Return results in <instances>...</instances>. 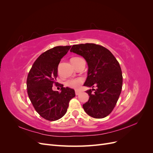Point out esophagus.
<instances>
[{
  "label": "esophagus",
  "instance_id": "obj_1",
  "mask_svg": "<svg viewBox=\"0 0 153 153\" xmlns=\"http://www.w3.org/2000/svg\"><path fill=\"white\" fill-rule=\"evenodd\" d=\"M81 93V91H75V94L76 95H79Z\"/></svg>",
  "mask_w": 153,
  "mask_h": 153
}]
</instances>
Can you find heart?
I'll list each match as a JSON object with an SVG mask.
<instances>
[{"instance_id": "1", "label": "heart", "mask_w": 153, "mask_h": 153, "mask_svg": "<svg viewBox=\"0 0 153 153\" xmlns=\"http://www.w3.org/2000/svg\"><path fill=\"white\" fill-rule=\"evenodd\" d=\"M76 58H77V57H75L73 59H76ZM82 79H75V80H72L69 81L68 82V85L69 86L74 88V89H78V88L80 87V85L82 84Z\"/></svg>"}]
</instances>
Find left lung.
<instances>
[{"label": "left lung", "mask_w": 153, "mask_h": 153, "mask_svg": "<svg viewBox=\"0 0 153 153\" xmlns=\"http://www.w3.org/2000/svg\"><path fill=\"white\" fill-rule=\"evenodd\" d=\"M70 52L86 61L88 71L84 85L95 91H86L89 98L83 108L92 117H106L114 108L122 90L123 75L118 61L108 49L94 43L73 45Z\"/></svg>", "instance_id": "8db88e82"}]
</instances>
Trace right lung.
<instances>
[{"label": "right lung", "instance_id": "obj_1", "mask_svg": "<svg viewBox=\"0 0 153 153\" xmlns=\"http://www.w3.org/2000/svg\"><path fill=\"white\" fill-rule=\"evenodd\" d=\"M71 46H58L40 55L32 65L27 79L29 99L35 110L48 121H56L67 112L69 102L75 96V90L64 87L56 81L58 66ZM55 83L61 87V93L53 91Z\"/></svg>", "mask_w": 153, "mask_h": 153}]
</instances>
